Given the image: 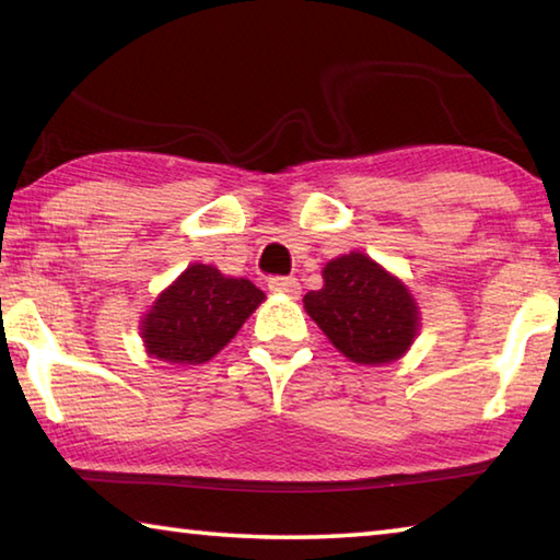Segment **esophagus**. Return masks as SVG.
Returning a JSON list of instances; mask_svg holds the SVG:
<instances>
[{
	"label": "esophagus",
	"instance_id": "1",
	"mask_svg": "<svg viewBox=\"0 0 560 560\" xmlns=\"http://www.w3.org/2000/svg\"><path fill=\"white\" fill-rule=\"evenodd\" d=\"M269 289L277 291V293H287V296H291V299H296L301 293V283H299V279H293V277H273V279H269Z\"/></svg>",
	"mask_w": 560,
	"mask_h": 560
}]
</instances>
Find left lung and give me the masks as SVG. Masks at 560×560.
Masks as SVG:
<instances>
[{
  "instance_id": "8db88e82",
  "label": "left lung",
  "mask_w": 560,
  "mask_h": 560,
  "mask_svg": "<svg viewBox=\"0 0 560 560\" xmlns=\"http://www.w3.org/2000/svg\"><path fill=\"white\" fill-rule=\"evenodd\" d=\"M323 289L303 296L311 318L345 358L392 362L409 350L419 313L399 279L360 252L325 264Z\"/></svg>"
}]
</instances>
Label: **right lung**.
Wrapping results in <instances>:
<instances>
[{
	"instance_id": "obj_1",
	"label": "right lung",
	"mask_w": 560,
	"mask_h": 560,
	"mask_svg": "<svg viewBox=\"0 0 560 560\" xmlns=\"http://www.w3.org/2000/svg\"><path fill=\"white\" fill-rule=\"evenodd\" d=\"M261 301L264 293L252 281L190 264L141 320V338L151 358L202 364L235 338Z\"/></svg>"
}]
</instances>
